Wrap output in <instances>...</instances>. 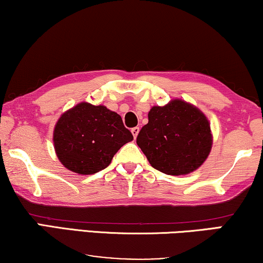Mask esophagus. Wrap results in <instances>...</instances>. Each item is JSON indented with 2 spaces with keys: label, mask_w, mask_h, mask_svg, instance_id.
<instances>
[{
  "label": "esophagus",
  "mask_w": 263,
  "mask_h": 263,
  "mask_svg": "<svg viewBox=\"0 0 263 263\" xmlns=\"http://www.w3.org/2000/svg\"><path fill=\"white\" fill-rule=\"evenodd\" d=\"M139 132H140V128L139 127L132 128V134H133V136H134V139H136V136H138Z\"/></svg>",
  "instance_id": "1"
}]
</instances>
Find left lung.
Here are the masks:
<instances>
[{"label":"left lung","instance_id":"obj_1","mask_svg":"<svg viewBox=\"0 0 263 263\" xmlns=\"http://www.w3.org/2000/svg\"><path fill=\"white\" fill-rule=\"evenodd\" d=\"M136 143L149 164L166 175L195 171L210 156L213 135L202 111L182 99L152 106Z\"/></svg>","mask_w":263,"mask_h":263}]
</instances>
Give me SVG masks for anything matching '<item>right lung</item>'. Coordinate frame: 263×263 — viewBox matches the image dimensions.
Masks as SVG:
<instances>
[{
	"mask_svg": "<svg viewBox=\"0 0 263 263\" xmlns=\"http://www.w3.org/2000/svg\"><path fill=\"white\" fill-rule=\"evenodd\" d=\"M133 139L120 115L86 102L61 115L52 138L59 160L79 175H92L109 166L117 151Z\"/></svg>",
	"mask_w": 263,
	"mask_h": 263,
	"instance_id": "obj_1",
	"label": "right lung"
}]
</instances>
